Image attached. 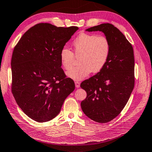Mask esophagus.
Listing matches in <instances>:
<instances>
[{
    "instance_id": "obj_1",
    "label": "esophagus",
    "mask_w": 152,
    "mask_h": 152,
    "mask_svg": "<svg viewBox=\"0 0 152 152\" xmlns=\"http://www.w3.org/2000/svg\"><path fill=\"white\" fill-rule=\"evenodd\" d=\"M75 86H76V87H77V88L80 87V83L78 82V81H76V82H75Z\"/></svg>"
}]
</instances>
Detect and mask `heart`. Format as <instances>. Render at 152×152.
I'll use <instances>...</instances> for the list:
<instances>
[{
	"mask_svg": "<svg viewBox=\"0 0 152 152\" xmlns=\"http://www.w3.org/2000/svg\"><path fill=\"white\" fill-rule=\"evenodd\" d=\"M74 53L64 47L60 52V61L66 70L71 69L76 58H80V65L70 70L67 76L75 80L86 78L92 72H100L109 60L111 50V43L105 36L82 33L72 42Z\"/></svg>",
	"mask_w": 152,
	"mask_h": 152,
	"instance_id": "obj_1",
	"label": "heart"
}]
</instances>
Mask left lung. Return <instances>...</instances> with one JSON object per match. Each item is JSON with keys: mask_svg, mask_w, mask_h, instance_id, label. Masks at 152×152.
<instances>
[{"mask_svg": "<svg viewBox=\"0 0 152 152\" xmlns=\"http://www.w3.org/2000/svg\"><path fill=\"white\" fill-rule=\"evenodd\" d=\"M86 30L104 32L111 42V50L105 67L81 83L80 87L87 93L81 107L93 121L108 122L121 113L135 86L133 48L124 35L111 24H101Z\"/></svg>", "mask_w": 152, "mask_h": 152, "instance_id": "obj_1", "label": "left lung"}]
</instances>
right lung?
<instances>
[{"instance_id":"right-lung-1","label":"right lung","mask_w":152,"mask_h":152,"mask_svg":"<svg viewBox=\"0 0 152 152\" xmlns=\"http://www.w3.org/2000/svg\"><path fill=\"white\" fill-rule=\"evenodd\" d=\"M77 26L38 23L28 30L14 47L12 92L20 108L38 122L53 119L75 89L61 67L60 52Z\"/></svg>"}]
</instances>
